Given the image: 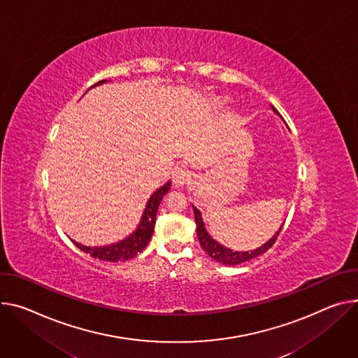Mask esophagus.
<instances>
[{"label": "esophagus", "mask_w": 358, "mask_h": 358, "mask_svg": "<svg viewBox=\"0 0 358 358\" xmlns=\"http://www.w3.org/2000/svg\"><path fill=\"white\" fill-rule=\"evenodd\" d=\"M189 180H191V173L184 167H178L173 173V182L176 187H182V185L188 184Z\"/></svg>", "instance_id": "esophagus-1"}]
</instances>
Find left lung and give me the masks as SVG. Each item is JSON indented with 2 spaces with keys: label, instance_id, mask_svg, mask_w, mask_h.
Segmentation results:
<instances>
[{
  "label": "left lung",
  "instance_id": "1",
  "mask_svg": "<svg viewBox=\"0 0 358 358\" xmlns=\"http://www.w3.org/2000/svg\"><path fill=\"white\" fill-rule=\"evenodd\" d=\"M271 110L275 115H278L284 121V118L280 115V113L273 106H271ZM192 210H194V218H196V225H197V237H199V241H200L203 250L213 259H215V262H218L221 264H225V266H238V264H243L245 262H250V259H252L258 255L267 252V250L275 243V240H277V237H278V234L282 229V224H281V227L277 230V233L267 243H264L263 245H259L254 250H248V251H238V250H233V248L225 247L221 243H218L215 238H213L210 236V233L207 231V229H206V224H204L201 211L196 206H192Z\"/></svg>",
  "mask_w": 358,
  "mask_h": 358
}]
</instances>
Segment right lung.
Returning a JSON list of instances; mask_svg holds the SVG:
<instances>
[{
	"label": "right lung",
	"instance_id": "right-lung-1",
	"mask_svg": "<svg viewBox=\"0 0 358 358\" xmlns=\"http://www.w3.org/2000/svg\"><path fill=\"white\" fill-rule=\"evenodd\" d=\"M108 83L107 80H103L100 83H96L92 87L101 85ZM171 188V181L169 180L166 184H162L159 188H157L151 197L148 199L145 208L143 211V215L140 218V222L137 225V229L128 234L125 238L108 244V245H84L81 243L74 241V244L84 252L90 254L94 258L99 259H104V262H110V263H118V262H127V259L134 258L137 254H140L145 245L148 244V241L151 240V236L154 233V227H155V215L158 211V206L162 200V197L166 196L169 192V189Z\"/></svg>",
	"mask_w": 358,
	"mask_h": 358
}]
</instances>
